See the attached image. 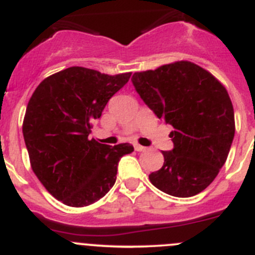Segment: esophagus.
I'll use <instances>...</instances> for the list:
<instances>
[{
    "label": "esophagus",
    "mask_w": 255,
    "mask_h": 255,
    "mask_svg": "<svg viewBox=\"0 0 255 255\" xmlns=\"http://www.w3.org/2000/svg\"><path fill=\"white\" fill-rule=\"evenodd\" d=\"M134 149L136 150V151H145V150H146V147L142 146V145L135 144V145H134Z\"/></svg>",
    "instance_id": "34e87169"
}]
</instances>
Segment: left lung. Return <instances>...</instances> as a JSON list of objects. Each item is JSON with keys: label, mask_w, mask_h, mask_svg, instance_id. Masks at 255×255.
<instances>
[{"label": "left lung", "mask_w": 255, "mask_h": 255, "mask_svg": "<svg viewBox=\"0 0 255 255\" xmlns=\"http://www.w3.org/2000/svg\"><path fill=\"white\" fill-rule=\"evenodd\" d=\"M132 84L159 119L173 126L171 151L149 175L159 190L189 198L207 189L227 161L235 132L234 109L224 85L190 61L135 72Z\"/></svg>", "instance_id": "1"}]
</instances>
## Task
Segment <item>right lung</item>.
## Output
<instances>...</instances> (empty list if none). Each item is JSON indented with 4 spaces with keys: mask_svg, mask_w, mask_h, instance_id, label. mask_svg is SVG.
Wrapping results in <instances>:
<instances>
[{
    "mask_svg": "<svg viewBox=\"0 0 255 255\" xmlns=\"http://www.w3.org/2000/svg\"><path fill=\"white\" fill-rule=\"evenodd\" d=\"M130 76L72 66L46 77L33 91L22 124L31 168L65 205L98 202L115 184L119 160L134 151L128 142L113 147L89 139L94 121Z\"/></svg>",
    "mask_w": 255,
    "mask_h": 255,
    "instance_id": "obj_1",
    "label": "right lung"
}]
</instances>
